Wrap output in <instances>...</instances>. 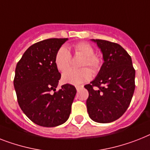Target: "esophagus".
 <instances>
[{"label": "esophagus", "mask_w": 150, "mask_h": 150, "mask_svg": "<svg viewBox=\"0 0 150 150\" xmlns=\"http://www.w3.org/2000/svg\"><path fill=\"white\" fill-rule=\"evenodd\" d=\"M82 87H83V86H77L75 88H76V89H77V91H79V90L81 89V88Z\"/></svg>", "instance_id": "34e87169"}]
</instances>
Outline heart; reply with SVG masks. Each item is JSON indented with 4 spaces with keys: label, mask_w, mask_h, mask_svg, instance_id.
<instances>
[{
    "label": "heart",
    "mask_w": 150,
    "mask_h": 150,
    "mask_svg": "<svg viewBox=\"0 0 150 150\" xmlns=\"http://www.w3.org/2000/svg\"><path fill=\"white\" fill-rule=\"evenodd\" d=\"M75 55L83 57L81 67H88L92 72L97 73L102 66V62L98 56L95 54V49L91 45L86 42H79L73 47ZM71 62V55L65 46L58 50L54 58V63L59 71H64L69 69ZM92 77L91 71L88 68L81 69H69L62 75V81L64 83L71 85H80L90 80Z\"/></svg>",
    "instance_id": "b5f03b06"
}]
</instances>
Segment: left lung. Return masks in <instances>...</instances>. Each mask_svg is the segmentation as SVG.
Returning a JSON list of instances; mask_svg holds the SVG:
<instances>
[{"label":"left lung","mask_w":150,"mask_h":150,"mask_svg":"<svg viewBox=\"0 0 150 150\" xmlns=\"http://www.w3.org/2000/svg\"><path fill=\"white\" fill-rule=\"evenodd\" d=\"M103 53L104 62L96 79L85 86L89 117L96 122L108 123L123 115L135 90L136 71L132 58L119 44L92 39Z\"/></svg>","instance_id":"obj_1"}]
</instances>
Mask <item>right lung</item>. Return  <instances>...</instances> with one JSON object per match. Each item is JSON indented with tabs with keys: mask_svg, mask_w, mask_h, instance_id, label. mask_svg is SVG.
Returning <instances> with one entry per match:
<instances>
[{
	"mask_svg": "<svg viewBox=\"0 0 150 150\" xmlns=\"http://www.w3.org/2000/svg\"><path fill=\"white\" fill-rule=\"evenodd\" d=\"M68 38H49L34 44L17 64L14 86L23 112L38 126L54 127L68 120L76 88H56L61 74L54 63L58 50Z\"/></svg>",
	"mask_w": 150,
	"mask_h": 150,
	"instance_id": "obj_1",
	"label": "right lung"
}]
</instances>
